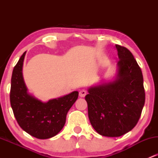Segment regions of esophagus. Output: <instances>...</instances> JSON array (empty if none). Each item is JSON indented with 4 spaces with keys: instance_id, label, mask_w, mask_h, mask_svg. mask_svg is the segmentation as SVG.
<instances>
[{
    "instance_id": "34e87169",
    "label": "esophagus",
    "mask_w": 158,
    "mask_h": 158,
    "mask_svg": "<svg viewBox=\"0 0 158 158\" xmlns=\"http://www.w3.org/2000/svg\"><path fill=\"white\" fill-rule=\"evenodd\" d=\"M87 94V91L85 90H81L79 91V97H85Z\"/></svg>"
}]
</instances>
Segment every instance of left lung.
Here are the masks:
<instances>
[{
    "label": "left lung",
    "instance_id": "1",
    "mask_svg": "<svg viewBox=\"0 0 158 158\" xmlns=\"http://www.w3.org/2000/svg\"><path fill=\"white\" fill-rule=\"evenodd\" d=\"M119 61L114 80L88 88L85 96L88 117L96 131L119 137L134 128L145 103L141 69L128 49L116 45Z\"/></svg>",
    "mask_w": 158,
    "mask_h": 158
}]
</instances>
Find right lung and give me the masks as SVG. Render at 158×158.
<instances>
[{"instance_id":"add662e5","label":"right lung","mask_w":158,"mask_h":158,"mask_svg":"<svg viewBox=\"0 0 158 158\" xmlns=\"http://www.w3.org/2000/svg\"><path fill=\"white\" fill-rule=\"evenodd\" d=\"M26 52L13 69L11 79L10 104L21 128L38 139L54 137L62 129L68 110L77 101L79 92L73 91L43 102L28 92L22 68Z\"/></svg>"}]
</instances>
